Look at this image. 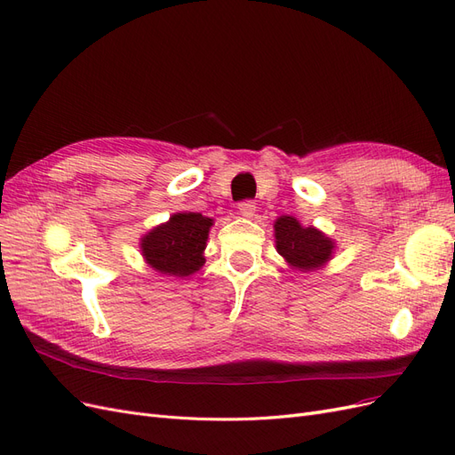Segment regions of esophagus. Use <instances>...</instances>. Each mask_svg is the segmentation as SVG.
I'll return each instance as SVG.
<instances>
[{"label":"esophagus","instance_id":"1","mask_svg":"<svg viewBox=\"0 0 455 455\" xmlns=\"http://www.w3.org/2000/svg\"><path fill=\"white\" fill-rule=\"evenodd\" d=\"M238 210H240V215H243V217H253L257 212V206L251 200H243L238 204Z\"/></svg>","mask_w":455,"mask_h":455}]
</instances>
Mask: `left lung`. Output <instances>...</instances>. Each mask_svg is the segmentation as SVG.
I'll list each match as a JSON object with an SVG mask.
<instances>
[{"mask_svg": "<svg viewBox=\"0 0 455 455\" xmlns=\"http://www.w3.org/2000/svg\"><path fill=\"white\" fill-rule=\"evenodd\" d=\"M275 249L292 270L323 268L336 251V242L315 227H304L297 217L282 215L274 221Z\"/></svg>", "mask_w": 455, "mask_h": 455, "instance_id": "1", "label": "left lung"}]
</instances>
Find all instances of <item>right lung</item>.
Listing matches in <instances>:
<instances>
[{"label":"right lung","mask_w":455,"mask_h":455,"mask_svg":"<svg viewBox=\"0 0 455 455\" xmlns=\"http://www.w3.org/2000/svg\"><path fill=\"white\" fill-rule=\"evenodd\" d=\"M213 219L195 213H173L166 223L156 225L140 240V251L148 265L164 275L187 277L198 272L206 259L204 249Z\"/></svg>","instance_id":"1"}]
</instances>
